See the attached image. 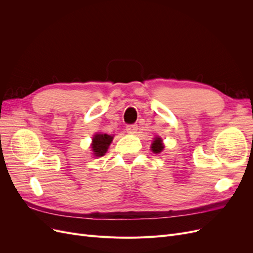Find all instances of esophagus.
I'll list each match as a JSON object with an SVG mask.
<instances>
[{"mask_svg":"<svg viewBox=\"0 0 253 253\" xmlns=\"http://www.w3.org/2000/svg\"><path fill=\"white\" fill-rule=\"evenodd\" d=\"M137 128H138V126L137 125H128V126H126V132L127 133H136V131H137Z\"/></svg>","mask_w":253,"mask_h":253,"instance_id":"esophagus-1","label":"esophagus"}]
</instances>
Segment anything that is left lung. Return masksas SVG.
<instances>
[{
	"instance_id": "8db88e82",
	"label": "left lung",
	"mask_w": 253,
	"mask_h": 253,
	"mask_svg": "<svg viewBox=\"0 0 253 253\" xmlns=\"http://www.w3.org/2000/svg\"><path fill=\"white\" fill-rule=\"evenodd\" d=\"M162 138H159V137H156L155 140L153 141L152 143V151L154 153H160L164 150V144L162 142Z\"/></svg>"
}]
</instances>
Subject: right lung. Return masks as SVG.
<instances>
[{
    "label": "right lung",
    "instance_id": "1",
    "mask_svg": "<svg viewBox=\"0 0 253 253\" xmlns=\"http://www.w3.org/2000/svg\"><path fill=\"white\" fill-rule=\"evenodd\" d=\"M113 140V137L108 135V134H97L94 136L93 138V143H91V149H93L94 155L99 157V156H103L106 151H108V148L110 143Z\"/></svg>",
    "mask_w": 253,
    "mask_h": 253
}]
</instances>
